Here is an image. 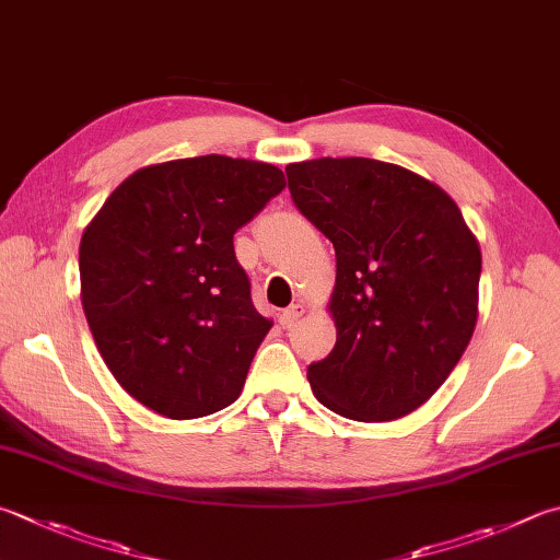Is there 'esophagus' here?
Wrapping results in <instances>:
<instances>
[{
	"mask_svg": "<svg viewBox=\"0 0 560 560\" xmlns=\"http://www.w3.org/2000/svg\"><path fill=\"white\" fill-rule=\"evenodd\" d=\"M302 314H304L302 304H292V307H288V310H284V312L280 314V324L284 326V329H290V326L298 324V319H300Z\"/></svg>",
	"mask_w": 560,
	"mask_h": 560,
	"instance_id": "esophagus-1",
	"label": "esophagus"
}]
</instances>
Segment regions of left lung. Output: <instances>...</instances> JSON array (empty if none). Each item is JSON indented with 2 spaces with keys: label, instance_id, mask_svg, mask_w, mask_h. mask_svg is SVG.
Masks as SVG:
<instances>
[{
  "label": "left lung",
  "instance_id": "1",
  "mask_svg": "<svg viewBox=\"0 0 560 560\" xmlns=\"http://www.w3.org/2000/svg\"><path fill=\"white\" fill-rule=\"evenodd\" d=\"M284 173L294 207L336 250V346L307 368L312 393L346 419L409 415L476 329V236L444 189L393 163L316 158Z\"/></svg>",
  "mask_w": 560,
  "mask_h": 560
}]
</instances>
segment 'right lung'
<instances>
[{
	"label": "right lung",
	"instance_id": "right-lung-1",
	"mask_svg": "<svg viewBox=\"0 0 560 560\" xmlns=\"http://www.w3.org/2000/svg\"><path fill=\"white\" fill-rule=\"evenodd\" d=\"M282 189L270 163L183 158L126 177L84 229L82 310L141 405L197 419L236 402L272 322L253 307L234 234Z\"/></svg>",
	"mask_w": 560,
	"mask_h": 560
}]
</instances>
